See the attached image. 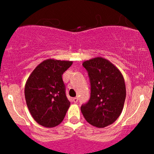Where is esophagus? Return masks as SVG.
<instances>
[{"mask_svg": "<svg viewBox=\"0 0 154 154\" xmlns=\"http://www.w3.org/2000/svg\"><path fill=\"white\" fill-rule=\"evenodd\" d=\"M77 101H78V98H77V97H74V98H73V102H74V103H77Z\"/></svg>", "mask_w": 154, "mask_h": 154, "instance_id": "34e87169", "label": "esophagus"}]
</instances>
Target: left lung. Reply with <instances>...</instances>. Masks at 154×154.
Returning a JSON list of instances; mask_svg holds the SVG:
<instances>
[{
  "label": "left lung",
  "mask_w": 154,
  "mask_h": 154,
  "mask_svg": "<svg viewBox=\"0 0 154 154\" xmlns=\"http://www.w3.org/2000/svg\"><path fill=\"white\" fill-rule=\"evenodd\" d=\"M91 83V95L82 105L83 116L88 123L103 128L120 116L126 98L125 79L122 72L108 60L97 57L83 62Z\"/></svg>",
  "instance_id": "obj_1"
}]
</instances>
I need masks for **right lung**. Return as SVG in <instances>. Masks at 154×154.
<instances>
[{
	"label": "right lung",
	"mask_w": 154,
	"mask_h": 154,
	"mask_svg": "<svg viewBox=\"0 0 154 154\" xmlns=\"http://www.w3.org/2000/svg\"><path fill=\"white\" fill-rule=\"evenodd\" d=\"M72 61L48 59L32 71L26 82L24 95L34 120L45 127H54L64 119L70 103L63 74Z\"/></svg>",
	"instance_id": "right-lung-1"
}]
</instances>
